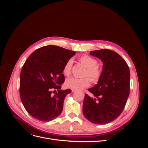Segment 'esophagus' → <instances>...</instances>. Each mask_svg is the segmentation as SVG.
<instances>
[{
    "label": "esophagus",
    "mask_w": 148,
    "mask_h": 148,
    "mask_svg": "<svg viewBox=\"0 0 148 148\" xmlns=\"http://www.w3.org/2000/svg\"><path fill=\"white\" fill-rule=\"evenodd\" d=\"M76 91V90H75V89H71V92H75Z\"/></svg>",
    "instance_id": "obj_1"
}]
</instances>
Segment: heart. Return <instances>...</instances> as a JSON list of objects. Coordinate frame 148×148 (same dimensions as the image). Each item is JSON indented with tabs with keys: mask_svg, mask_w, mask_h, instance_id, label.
Returning a JSON list of instances; mask_svg holds the SVG:
<instances>
[{
	"mask_svg": "<svg viewBox=\"0 0 148 148\" xmlns=\"http://www.w3.org/2000/svg\"><path fill=\"white\" fill-rule=\"evenodd\" d=\"M79 61L86 66L87 69L85 71L84 76H88L93 82H97L101 78L102 75V70L98 67L97 61L89 56H83L80 57ZM73 64V60L69 59L67 60L63 67V73L69 76L71 73V66ZM90 82L88 78H77L75 77H70L66 79V86L75 90H80L84 88L89 86Z\"/></svg>",
	"mask_w": 148,
	"mask_h": 148,
	"instance_id": "obj_1",
	"label": "heart"
}]
</instances>
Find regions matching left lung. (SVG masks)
Wrapping results in <instances>:
<instances>
[{"instance_id": "obj_1", "label": "left lung", "mask_w": 148, "mask_h": 148, "mask_svg": "<svg viewBox=\"0 0 148 148\" xmlns=\"http://www.w3.org/2000/svg\"><path fill=\"white\" fill-rule=\"evenodd\" d=\"M103 62L102 75L95 86L89 88L94 97L85 95L83 113L91 122L104 125L122 113L130 94V72L119 53L104 49L90 52Z\"/></svg>"}]
</instances>
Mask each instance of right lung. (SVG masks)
<instances>
[{
	"label": "right lung",
	"mask_w": 148,
	"mask_h": 148,
	"mask_svg": "<svg viewBox=\"0 0 148 148\" xmlns=\"http://www.w3.org/2000/svg\"><path fill=\"white\" fill-rule=\"evenodd\" d=\"M75 53L51 45L37 49L28 57L21 71L20 93L23 106L33 117L49 122L62 113L65 97L71 91L60 89L65 80L62 70ZM52 90L56 92L54 95Z\"/></svg>",
	"instance_id": "1"
}]
</instances>
